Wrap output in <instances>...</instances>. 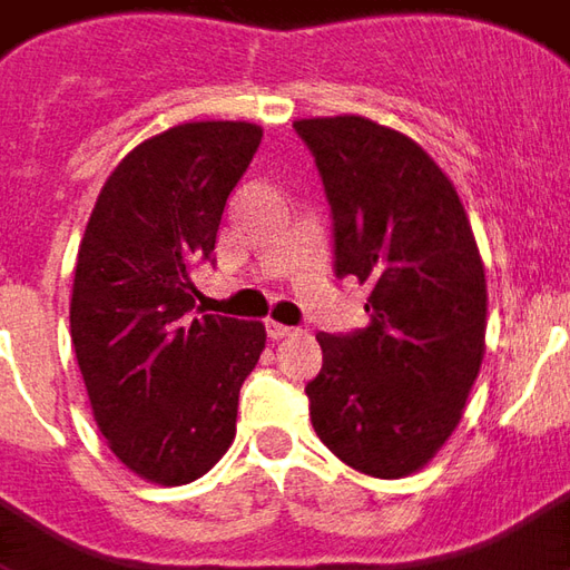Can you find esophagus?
Masks as SVG:
<instances>
[{"label":"esophagus","mask_w":570,"mask_h":570,"mask_svg":"<svg viewBox=\"0 0 570 570\" xmlns=\"http://www.w3.org/2000/svg\"><path fill=\"white\" fill-rule=\"evenodd\" d=\"M266 332H269L273 341H285V337L297 335V328H292V325H282V323H266Z\"/></svg>","instance_id":"34e87169"}]
</instances>
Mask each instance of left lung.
Masks as SVG:
<instances>
[{
  "instance_id": "obj_1",
  "label": "left lung",
  "mask_w": 570,
  "mask_h": 570,
  "mask_svg": "<svg viewBox=\"0 0 570 570\" xmlns=\"http://www.w3.org/2000/svg\"><path fill=\"white\" fill-rule=\"evenodd\" d=\"M323 173L337 276L372 323L325 335L307 384L320 441L351 469L406 478L456 431L484 360L488 278L456 186L406 132L360 114L294 120Z\"/></svg>"
}]
</instances>
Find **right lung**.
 Segmentation results:
<instances>
[{
  "label": "right lung",
  "instance_id": "right-lung-1",
  "mask_svg": "<svg viewBox=\"0 0 570 570\" xmlns=\"http://www.w3.org/2000/svg\"><path fill=\"white\" fill-rule=\"evenodd\" d=\"M261 136L247 120H191L145 139L105 179L82 233L73 353L98 431L151 484L179 488L217 465L266 347L263 323L195 309L191 282Z\"/></svg>",
  "mask_w": 570,
  "mask_h": 570
}]
</instances>
